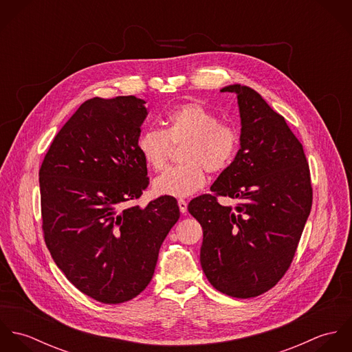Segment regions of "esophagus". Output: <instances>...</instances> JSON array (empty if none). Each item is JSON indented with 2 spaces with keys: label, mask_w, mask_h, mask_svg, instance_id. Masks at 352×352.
<instances>
[{
  "label": "esophagus",
  "mask_w": 352,
  "mask_h": 352,
  "mask_svg": "<svg viewBox=\"0 0 352 352\" xmlns=\"http://www.w3.org/2000/svg\"><path fill=\"white\" fill-rule=\"evenodd\" d=\"M177 203H179V208H180V211H182L183 214H186V212H187V201H184V199H179Z\"/></svg>",
  "instance_id": "34e87169"
}]
</instances>
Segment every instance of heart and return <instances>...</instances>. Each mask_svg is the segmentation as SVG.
I'll return each instance as SVG.
<instances>
[{
  "label": "heart",
  "mask_w": 352,
  "mask_h": 352,
  "mask_svg": "<svg viewBox=\"0 0 352 352\" xmlns=\"http://www.w3.org/2000/svg\"><path fill=\"white\" fill-rule=\"evenodd\" d=\"M182 165L166 169L153 183L157 195L184 198L206 184V169L211 173L226 170L240 149V131L198 101L183 102L165 118V130L146 129L137 141L145 162L154 170L165 168L172 144H182Z\"/></svg>",
  "instance_id": "obj_1"
}]
</instances>
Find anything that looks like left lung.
I'll list each match as a JSON object with an SVG mask.
<instances>
[{"instance_id": "1", "label": "left lung", "mask_w": 352, "mask_h": 352, "mask_svg": "<svg viewBox=\"0 0 352 352\" xmlns=\"http://www.w3.org/2000/svg\"><path fill=\"white\" fill-rule=\"evenodd\" d=\"M237 95L241 142L234 162L211 186L212 194L190 201L203 229L201 264L218 292L252 298L272 289L289 270L310 214L313 190L302 144L251 88ZM218 196L239 201L221 206Z\"/></svg>"}]
</instances>
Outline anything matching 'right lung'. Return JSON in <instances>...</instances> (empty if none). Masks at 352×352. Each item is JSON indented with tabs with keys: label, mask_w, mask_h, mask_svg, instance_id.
<instances>
[{
	"label": "right lung",
	"mask_w": 352,
	"mask_h": 352,
	"mask_svg": "<svg viewBox=\"0 0 352 352\" xmlns=\"http://www.w3.org/2000/svg\"><path fill=\"white\" fill-rule=\"evenodd\" d=\"M148 115L135 96L94 98L55 135L39 169L42 229L58 268L102 303L135 298L151 283L158 252L180 217L164 195L146 207L149 186L137 148Z\"/></svg>",
	"instance_id": "right-lung-1"
}]
</instances>
